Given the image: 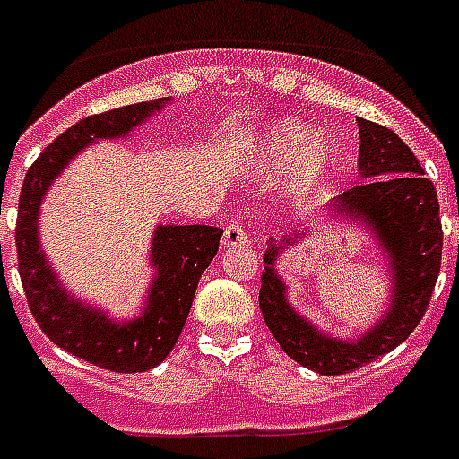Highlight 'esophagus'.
<instances>
[{
    "label": "esophagus",
    "mask_w": 459,
    "mask_h": 459,
    "mask_svg": "<svg viewBox=\"0 0 459 459\" xmlns=\"http://www.w3.org/2000/svg\"><path fill=\"white\" fill-rule=\"evenodd\" d=\"M247 240V230L238 223H230L229 229L223 230V247H238Z\"/></svg>",
    "instance_id": "esophagus-1"
}]
</instances>
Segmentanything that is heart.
Listing matches in <instances>:
<instances>
[{
	"label": "heart",
	"instance_id": "1",
	"mask_svg": "<svg viewBox=\"0 0 459 459\" xmlns=\"http://www.w3.org/2000/svg\"><path fill=\"white\" fill-rule=\"evenodd\" d=\"M308 131L297 124H280L263 141V165L273 172H287L299 165V179L307 185L318 178L328 162V145H308Z\"/></svg>",
	"mask_w": 459,
	"mask_h": 459
}]
</instances>
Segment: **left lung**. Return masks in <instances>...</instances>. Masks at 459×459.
I'll return each mask as SVG.
<instances>
[{
    "mask_svg": "<svg viewBox=\"0 0 459 459\" xmlns=\"http://www.w3.org/2000/svg\"><path fill=\"white\" fill-rule=\"evenodd\" d=\"M358 185L335 199L341 216L372 223L377 238L392 257L394 301L389 314L358 342L333 341L291 311L273 263L284 243H270L260 274V311L280 348L299 365L318 375H345L402 345L429 308L443 260L440 204L433 182L423 175L419 158L392 128L358 118ZM459 213V206H457Z\"/></svg>",
    "mask_w": 459,
    "mask_h": 459,
    "instance_id": "left-lung-1",
    "label": "left lung"
}]
</instances>
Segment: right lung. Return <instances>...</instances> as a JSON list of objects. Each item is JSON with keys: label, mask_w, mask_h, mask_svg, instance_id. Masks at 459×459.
I'll return each mask as SVG.
<instances>
[{"label": "right lung", "mask_w": 459, "mask_h": 459, "mask_svg": "<svg viewBox=\"0 0 459 459\" xmlns=\"http://www.w3.org/2000/svg\"><path fill=\"white\" fill-rule=\"evenodd\" d=\"M160 104L162 101H138L70 126L48 148H43L26 172L19 195L16 260L30 314L57 348L111 372H145L168 358L185 328L199 277L219 253L223 230L216 226H160L152 243L158 280L152 281L148 308L141 318L118 325L91 308L74 304L57 287L50 267L39 253L36 213L53 178L74 152L82 151L94 138L128 134Z\"/></svg>", "instance_id": "obj_1"}]
</instances>
